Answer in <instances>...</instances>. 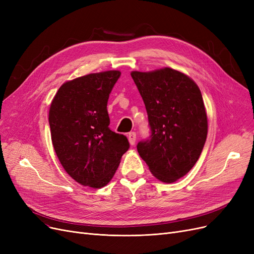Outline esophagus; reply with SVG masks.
I'll return each instance as SVG.
<instances>
[{
    "label": "esophagus",
    "instance_id": "34e87169",
    "mask_svg": "<svg viewBox=\"0 0 254 254\" xmlns=\"http://www.w3.org/2000/svg\"><path fill=\"white\" fill-rule=\"evenodd\" d=\"M127 136H128V141H129L130 145L133 146L135 144V141H136V133L135 132H129Z\"/></svg>",
    "mask_w": 254,
    "mask_h": 254
}]
</instances>
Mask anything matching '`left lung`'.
Here are the masks:
<instances>
[{
	"mask_svg": "<svg viewBox=\"0 0 254 254\" xmlns=\"http://www.w3.org/2000/svg\"><path fill=\"white\" fill-rule=\"evenodd\" d=\"M142 95L151 128L150 138L137 152L153 176L174 183L191 170L204 148L208 120L202 93L191 77L164 67L131 71Z\"/></svg>",
	"mask_w": 254,
	"mask_h": 254,
	"instance_id": "left-lung-1",
	"label": "left lung"
}]
</instances>
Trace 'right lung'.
I'll return each instance as SVG.
<instances>
[{"label":"right lung","instance_id":"add662e5","mask_svg":"<svg viewBox=\"0 0 254 254\" xmlns=\"http://www.w3.org/2000/svg\"><path fill=\"white\" fill-rule=\"evenodd\" d=\"M120 75L108 70L67 81L50 104L55 151L65 171L83 186H106L129 148L127 137L108 127L107 102Z\"/></svg>","mask_w":254,"mask_h":254}]
</instances>
